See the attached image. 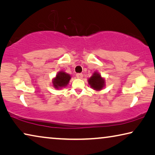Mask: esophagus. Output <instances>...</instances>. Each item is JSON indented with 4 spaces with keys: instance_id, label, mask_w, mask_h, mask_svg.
<instances>
[{
    "instance_id": "obj_1",
    "label": "esophagus",
    "mask_w": 155,
    "mask_h": 155,
    "mask_svg": "<svg viewBox=\"0 0 155 155\" xmlns=\"http://www.w3.org/2000/svg\"><path fill=\"white\" fill-rule=\"evenodd\" d=\"M76 77H77L78 78H80V79H81V78H83V74H82V73H77V74H76Z\"/></svg>"
}]
</instances>
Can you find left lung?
<instances>
[{
	"label": "left lung",
	"instance_id": "obj_1",
	"mask_svg": "<svg viewBox=\"0 0 155 155\" xmlns=\"http://www.w3.org/2000/svg\"><path fill=\"white\" fill-rule=\"evenodd\" d=\"M88 82L91 88L97 91L101 90L104 86V79L97 73H93V76L88 79Z\"/></svg>",
	"mask_w": 155,
	"mask_h": 155
}]
</instances>
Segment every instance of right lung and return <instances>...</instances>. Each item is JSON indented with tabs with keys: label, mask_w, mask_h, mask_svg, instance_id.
<instances>
[{
	"label": "right lung",
	"mask_w": 155,
	"mask_h": 155,
	"mask_svg": "<svg viewBox=\"0 0 155 155\" xmlns=\"http://www.w3.org/2000/svg\"><path fill=\"white\" fill-rule=\"evenodd\" d=\"M71 79V76L64 72H60L58 73L54 80L53 84L55 88H59L61 87H64L67 86Z\"/></svg>",
	"instance_id": "right-lung-1"
}]
</instances>
